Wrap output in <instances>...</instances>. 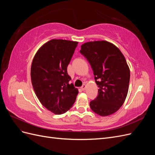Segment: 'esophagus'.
I'll return each instance as SVG.
<instances>
[{
    "label": "esophagus",
    "mask_w": 155,
    "mask_h": 155,
    "mask_svg": "<svg viewBox=\"0 0 155 155\" xmlns=\"http://www.w3.org/2000/svg\"><path fill=\"white\" fill-rule=\"evenodd\" d=\"M85 88H86V85L85 84H84V85H83V86L81 87V90H83V91H84L85 89Z\"/></svg>",
    "instance_id": "esophagus-1"
}]
</instances>
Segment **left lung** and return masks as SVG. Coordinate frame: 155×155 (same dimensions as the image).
Here are the masks:
<instances>
[{"mask_svg": "<svg viewBox=\"0 0 155 155\" xmlns=\"http://www.w3.org/2000/svg\"><path fill=\"white\" fill-rule=\"evenodd\" d=\"M81 48L99 87L97 97L90 102L91 109L101 116L114 114L124 104L129 90L130 70L124 55L106 41L87 42Z\"/></svg>", "mask_w": 155, "mask_h": 155, "instance_id": "8db88e82", "label": "left lung"}]
</instances>
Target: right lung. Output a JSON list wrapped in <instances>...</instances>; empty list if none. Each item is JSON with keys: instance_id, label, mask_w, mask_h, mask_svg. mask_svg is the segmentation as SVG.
<instances>
[{"instance_id": "1", "label": "right lung", "mask_w": 155, "mask_h": 155, "mask_svg": "<svg viewBox=\"0 0 155 155\" xmlns=\"http://www.w3.org/2000/svg\"><path fill=\"white\" fill-rule=\"evenodd\" d=\"M78 42L51 39L37 50L32 61L31 80L37 97L45 108L61 114L72 107L78 89L67 73V67Z\"/></svg>"}]
</instances>
